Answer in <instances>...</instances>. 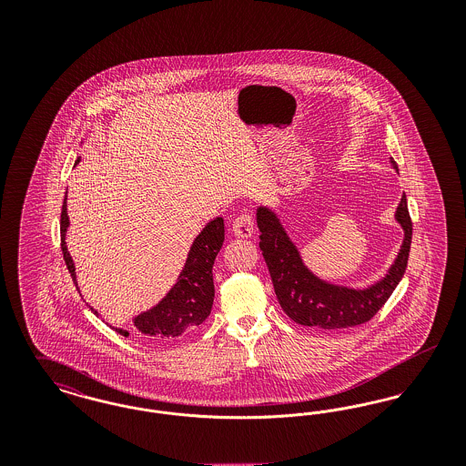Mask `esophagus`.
Segmentation results:
<instances>
[{"instance_id": "1", "label": "esophagus", "mask_w": 466, "mask_h": 466, "mask_svg": "<svg viewBox=\"0 0 466 466\" xmlns=\"http://www.w3.org/2000/svg\"><path fill=\"white\" fill-rule=\"evenodd\" d=\"M253 230H255V220L251 215L243 213L239 215L234 223H232V232L234 236L238 238H251L253 236Z\"/></svg>"}]
</instances>
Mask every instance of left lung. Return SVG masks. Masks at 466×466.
I'll return each mask as SVG.
<instances>
[{
	"label": "left lung",
	"instance_id": "1",
	"mask_svg": "<svg viewBox=\"0 0 466 466\" xmlns=\"http://www.w3.org/2000/svg\"><path fill=\"white\" fill-rule=\"evenodd\" d=\"M391 166L399 171L393 158ZM395 220L403 228V243L388 274L367 289H350L329 283L309 270L279 217L270 208L258 206L257 225L260 228V249L283 310L295 323L323 330L350 329L367 323L397 289L407 267L412 222L405 194L395 211Z\"/></svg>",
	"mask_w": 466,
	"mask_h": 466
}]
</instances>
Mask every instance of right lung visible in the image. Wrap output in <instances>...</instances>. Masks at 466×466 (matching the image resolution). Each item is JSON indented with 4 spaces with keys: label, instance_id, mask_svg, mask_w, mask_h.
<instances>
[{
    "label": "right lung",
    "instance_id": "add662e5",
    "mask_svg": "<svg viewBox=\"0 0 466 466\" xmlns=\"http://www.w3.org/2000/svg\"><path fill=\"white\" fill-rule=\"evenodd\" d=\"M78 162H80V157L76 158V164ZM67 227H69V218H67L66 198H65L63 211H61V249L65 255L67 270L73 278V283L78 289L75 264L67 251ZM223 239H225L223 218L218 217L208 223L200 230L199 236L194 239L190 251L187 255L185 266L181 268L173 289H169L166 297L158 300V304L154 308L134 316L133 325L137 332L154 340H166V339H177L183 333H188L206 321L215 299L213 264L222 248ZM90 310L96 316H99L97 310L92 308ZM111 329L120 335H126V337L129 335V330L116 329V327H111Z\"/></svg>",
    "mask_w": 466,
    "mask_h": 466
}]
</instances>
